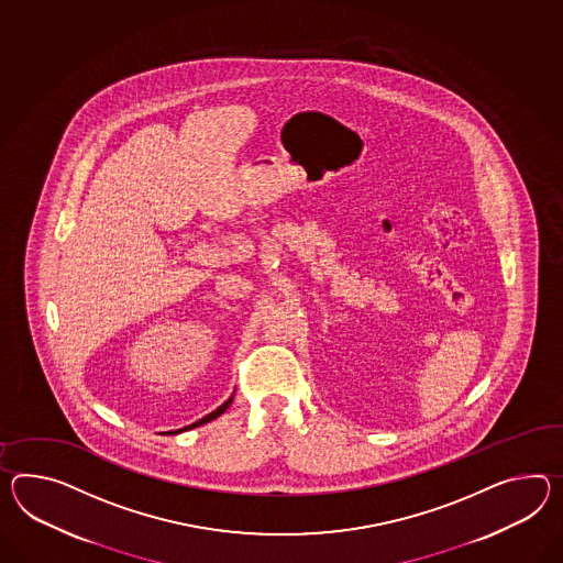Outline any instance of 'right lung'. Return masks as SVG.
<instances>
[{
  "label": "right lung",
  "mask_w": 563,
  "mask_h": 563,
  "mask_svg": "<svg viewBox=\"0 0 563 563\" xmlns=\"http://www.w3.org/2000/svg\"><path fill=\"white\" fill-rule=\"evenodd\" d=\"M233 397L228 398L223 405H221L220 409H216L213 412H209L207 417H203V419H199L197 423H192V426L185 427V429H179V431H168V433H180V431H187V429H192V427H199L203 426V423H209V421H213L216 417H220L221 412L225 411L230 405H232Z\"/></svg>",
  "instance_id": "add662e5"
}]
</instances>
